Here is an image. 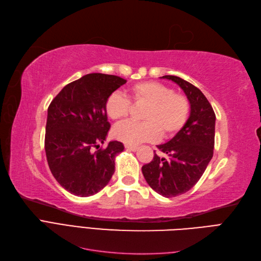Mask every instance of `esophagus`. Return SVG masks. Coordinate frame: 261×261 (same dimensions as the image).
I'll return each mask as SVG.
<instances>
[{
  "label": "esophagus",
  "mask_w": 261,
  "mask_h": 261,
  "mask_svg": "<svg viewBox=\"0 0 261 261\" xmlns=\"http://www.w3.org/2000/svg\"><path fill=\"white\" fill-rule=\"evenodd\" d=\"M124 147L127 148L128 150H132V152H136V150L138 149V146H136V145H129V144H125V145H124Z\"/></svg>",
  "instance_id": "1"
}]
</instances>
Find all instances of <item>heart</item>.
Here are the masks:
<instances>
[{
    "instance_id": "b5f03b06",
    "label": "heart",
    "mask_w": 261,
    "mask_h": 261,
    "mask_svg": "<svg viewBox=\"0 0 261 261\" xmlns=\"http://www.w3.org/2000/svg\"><path fill=\"white\" fill-rule=\"evenodd\" d=\"M134 103L147 105L142 115L144 122L129 121L117 125L113 134L115 139L125 144L136 145L142 142H154L161 136L172 138L187 124L191 104L189 98L161 82L143 81L130 88ZM131 103L127 96L114 92L105 102V112L109 118L120 121L130 114Z\"/></svg>"
}]
</instances>
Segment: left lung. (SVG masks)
Wrapping results in <instances>:
<instances>
[{
  "mask_svg": "<svg viewBox=\"0 0 261 261\" xmlns=\"http://www.w3.org/2000/svg\"><path fill=\"white\" fill-rule=\"evenodd\" d=\"M162 78L175 82L186 93L191 104L189 120L184 128L158 149L153 161L142 167L148 186L165 197L184 194L195 186L212 161L215 146L216 115L201 91L175 75Z\"/></svg>",
  "mask_w": 261,
  "mask_h": 261,
  "instance_id": "obj_1",
  "label": "left lung"
}]
</instances>
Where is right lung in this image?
<instances>
[{"label": "right lung", "mask_w": 261, "mask_h": 261, "mask_svg": "<svg viewBox=\"0 0 261 261\" xmlns=\"http://www.w3.org/2000/svg\"><path fill=\"white\" fill-rule=\"evenodd\" d=\"M127 82L118 75L89 73L63 88L47 108L45 154L56 181L73 195L103 190L115 172V157L124 146L106 140L111 123L105 102Z\"/></svg>", "instance_id": "1"}]
</instances>
